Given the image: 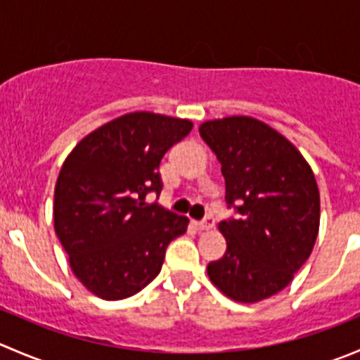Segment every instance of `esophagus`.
Here are the masks:
<instances>
[{
    "mask_svg": "<svg viewBox=\"0 0 360 360\" xmlns=\"http://www.w3.org/2000/svg\"><path fill=\"white\" fill-rule=\"evenodd\" d=\"M198 230H210L214 228V217L212 216H207L203 221H198V223H193Z\"/></svg>",
    "mask_w": 360,
    "mask_h": 360,
    "instance_id": "1",
    "label": "esophagus"
}]
</instances>
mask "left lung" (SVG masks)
Instances as JSON below:
<instances>
[{
  "instance_id": "8db88e82",
  "label": "left lung",
  "mask_w": 360,
  "mask_h": 360,
  "mask_svg": "<svg viewBox=\"0 0 360 360\" xmlns=\"http://www.w3.org/2000/svg\"><path fill=\"white\" fill-rule=\"evenodd\" d=\"M221 163L228 207L219 223L226 252L207 264L210 282L240 303H257L291 284L314 249L321 221L317 181L282 134L250 116L200 125Z\"/></svg>"
}]
</instances>
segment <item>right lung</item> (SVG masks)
Listing matches in <instances>:
<instances>
[{"instance_id": "add662e5", "label": "right lung", "mask_w": 360, "mask_h": 360, "mask_svg": "<svg viewBox=\"0 0 360 360\" xmlns=\"http://www.w3.org/2000/svg\"><path fill=\"white\" fill-rule=\"evenodd\" d=\"M190 120L137 111L83 137L60 169L53 224L72 274L108 301L134 296L160 274L167 245L190 219L148 203L162 191L163 155Z\"/></svg>"}]
</instances>
